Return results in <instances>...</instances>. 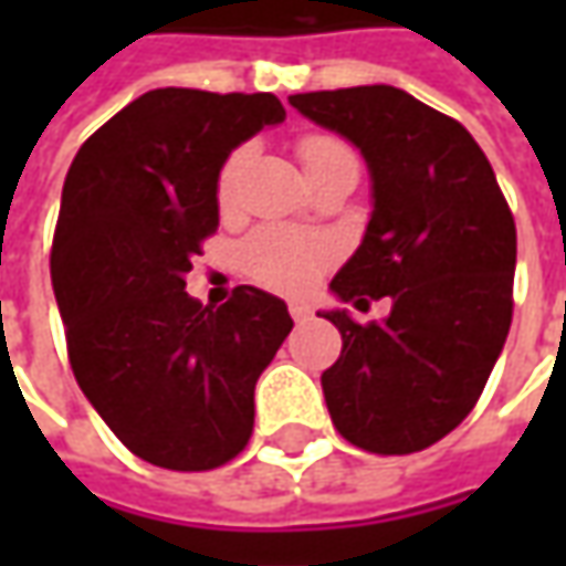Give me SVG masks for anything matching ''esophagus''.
<instances>
[{"instance_id": "esophagus-1", "label": "esophagus", "mask_w": 566, "mask_h": 566, "mask_svg": "<svg viewBox=\"0 0 566 566\" xmlns=\"http://www.w3.org/2000/svg\"><path fill=\"white\" fill-rule=\"evenodd\" d=\"M290 315H293L295 324H305V321H312L315 312H312V305H305V302H293V305H290Z\"/></svg>"}]
</instances>
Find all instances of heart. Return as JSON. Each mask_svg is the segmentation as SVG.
<instances>
[{
  "mask_svg": "<svg viewBox=\"0 0 566 566\" xmlns=\"http://www.w3.org/2000/svg\"><path fill=\"white\" fill-rule=\"evenodd\" d=\"M298 157L305 172H312L317 166L334 164L343 157H353L349 147L331 135H308L298 144ZM245 164V150H235L220 169V182H217V198L227 207L235 191L239 169ZM334 242L324 235H308V232H295V229L268 227L258 229L249 242L242 245V268L254 283L276 290V293H305L315 283L321 273L331 268L334 261Z\"/></svg>",
  "mask_w": 566,
  "mask_h": 566,
  "instance_id": "b5f03b06",
  "label": "heart"
}]
</instances>
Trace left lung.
<instances>
[{
    "label": "left lung",
    "mask_w": 566,
    "mask_h": 566,
    "mask_svg": "<svg viewBox=\"0 0 566 566\" xmlns=\"http://www.w3.org/2000/svg\"><path fill=\"white\" fill-rule=\"evenodd\" d=\"M368 166L371 217L359 249L331 280L356 308L390 298L359 324L321 312L343 334L321 375L331 419L349 444L416 453L472 412L513 315L516 227L494 169L467 128L390 84L290 97Z\"/></svg>",
    "instance_id": "left-lung-1"
}]
</instances>
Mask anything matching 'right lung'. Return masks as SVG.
Returning <instances> with one entry per match:
<instances>
[{"label": "right lung", "instance_id": "1", "mask_svg": "<svg viewBox=\"0 0 566 566\" xmlns=\"http://www.w3.org/2000/svg\"><path fill=\"white\" fill-rule=\"evenodd\" d=\"M286 119L273 94L160 87L81 144L55 223V302L77 387L135 457L164 469L223 467L249 444L254 384L293 317L235 286L201 305L191 258L220 223L229 154Z\"/></svg>", "mask_w": 566, "mask_h": 566}]
</instances>
